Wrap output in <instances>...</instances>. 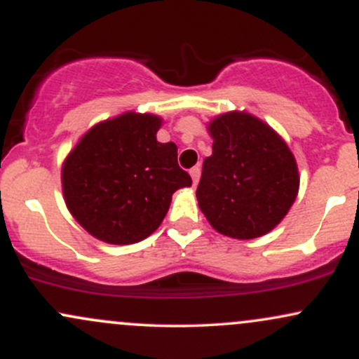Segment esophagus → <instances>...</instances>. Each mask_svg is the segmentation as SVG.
<instances>
[{
	"label": "esophagus",
	"mask_w": 359,
	"mask_h": 359,
	"mask_svg": "<svg viewBox=\"0 0 359 359\" xmlns=\"http://www.w3.org/2000/svg\"><path fill=\"white\" fill-rule=\"evenodd\" d=\"M189 174H191V177H192V182H194V185H196L197 182H199V177H201V168H199V165H197V167H192V168H191V172H189Z\"/></svg>",
	"instance_id": "1"
}]
</instances>
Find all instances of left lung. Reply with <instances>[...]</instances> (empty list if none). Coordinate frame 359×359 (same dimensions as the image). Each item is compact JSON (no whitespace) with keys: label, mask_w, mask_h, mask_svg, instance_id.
Listing matches in <instances>:
<instances>
[{"label":"left lung","mask_w":359,"mask_h":359,"mask_svg":"<svg viewBox=\"0 0 359 359\" xmlns=\"http://www.w3.org/2000/svg\"><path fill=\"white\" fill-rule=\"evenodd\" d=\"M212 155L197 185L201 211L217 233L253 240L285 217L299 192V170L287 143L262 119L231 111L208 125Z\"/></svg>","instance_id":"left-lung-1"}]
</instances>
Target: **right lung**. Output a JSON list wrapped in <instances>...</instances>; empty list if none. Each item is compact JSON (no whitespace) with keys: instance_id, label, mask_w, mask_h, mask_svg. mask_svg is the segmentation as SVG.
I'll return each mask as SVG.
<instances>
[{"instance_id":"right-lung-1","label":"right lung","mask_w":359,"mask_h":359,"mask_svg":"<svg viewBox=\"0 0 359 359\" xmlns=\"http://www.w3.org/2000/svg\"><path fill=\"white\" fill-rule=\"evenodd\" d=\"M160 125L155 114H119L90 128L65 158V204L97 240H145L162 224L172 194L192 185L177 163L175 143L156 142Z\"/></svg>"}]
</instances>
